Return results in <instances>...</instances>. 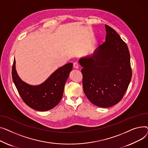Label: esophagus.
Here are the masks:
<instances>
[{"instance_id": "34e87169", "label": "esophagus", "mask_w": 148, "mask_h": 148, "mask_svg": "<svg viewBox=\"0 0 148 148\" xmlns=\"http://www.w3.org/2000/svg\"><path fill=\"white\" fill-rule=\"evenodd\" d=\"M73 67L75 69H78L79 68V64H78L77 62H74L73 63Z\"/></svg>"}]
</instances>
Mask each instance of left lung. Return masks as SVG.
Returning a JSON list of instances; mask_svg holds the SVG:
<instances>
[{"label":"left lung","instance_id":"1","mask_svg":"<svg viewBox=\"0 0 148 148\" xmlns=\"http://www.w3.org/2000/svg\"><path fill=\"white\" fill-rule=\"evenodd\" d=\"M106 41L92 55L81 58L83 90L94 105L109 108L122 100L132 71L128 47L118 33L105 25Z\"/></svg>","mask_w":148,"mask_h":148}]
</instances>
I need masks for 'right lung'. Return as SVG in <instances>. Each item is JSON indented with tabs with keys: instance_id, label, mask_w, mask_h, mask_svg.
I'll return each instance as SVG.
<instances>
[{
	"instance_id": "add662e5",
	"label": "right lung",
	"mask_w": 148,
	"mask_h": 148,
	"mask_svg": "<svg viewBox=\"0 0 148 148\" xmlns=\"http://www.w3.org/2000/svg\"><path fill=\"white\" fill-rule=\"evenodd\" d=\"M73 64L67 63L58 68L48 79L38 85H31L23 81L15 69L14 59L12 69L14 83L24 102L38 111H47L57 106L62 98L64 85Z\"/></svg>"
}]
</instances>
